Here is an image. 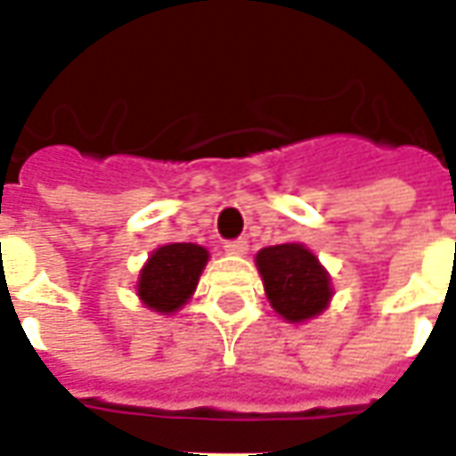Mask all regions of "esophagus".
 Segmentation results:
<instances>
[{
  "mask_svg": "<svg viewBox=\"0 0 456 456\" xmlns=\"http://www.w3.org/2000/svg\"><path fill=\"white\" fill-rule=\"evenodd\" d=\"M247 249H249V241L247 239H229V241H224V251L227 254L241 256V254H247Z\"/></svg>",
  "mask_w": 456,
  "mask_h": 456,
  "instance_id": "34e87169",
  "label": "esophagus"
}]
</instances>
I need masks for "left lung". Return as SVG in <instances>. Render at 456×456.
<instances>
[{
  "label": "left lung",
  "instance_id": "1",
  "mask_svg": "<svg viewBox=\"0 0 456 456\" xmlns=\"http://www.w3.org/2000/svg\"><path fill=\"white\" fill-rule=\"evenodd\" d=\"M264 291L286 321L318 316L330 301V279L304 244H276L256 254Z\"/></svg>",
  "mask_w": 456,
  "mask_h": 456
}]
</instances>
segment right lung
<instances>
[{
  "mask_svg": "<svg viewBox=\"0 0 456 456\" xmlns=\"http://www.w3.org/2000/svg\"><path fill=\"white\" fill-rule=\"evenodd\" d=\"M209 254L197 244H167L152 251L140 272L138 296L160 314H173L192 296Z\"/></svg>",
  "mask_w": 456,
  "mask_h": 456,
  "instance_id": "right-lung-1",
  "label": "right lung"
}]
</instances>
